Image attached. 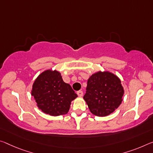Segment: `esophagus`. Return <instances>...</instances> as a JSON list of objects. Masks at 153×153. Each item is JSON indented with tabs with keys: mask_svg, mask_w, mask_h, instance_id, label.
I'll return each mask as SVG.
<instances>
[{
	"mask_svg": "<svg viewBox=\"0 0 153 153\" xmlns=\"http://www.w3.org/2000/svg\"><path fill=\"white\" fill-rule=\"evenodd\" d=\"M77 94L79 97H82V95H83V92H82V91H79L77 92Z\"/></svg>",
	"mask_w": 153,
	"mask_h": 153,
	"instance_id": "obj_1",
	"label": "esophagus"
}]
</instances>
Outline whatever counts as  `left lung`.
<instances>
[{
    "instance_id": "obj_1",
    "label": "left lung",
    "mask_w": 153,
    "mask_h": 153,
    "mask_svg": "<svg viewBox=\"0 0 153 153\" xmlns=\"http://www.w3.org/2000/svg\"><path fill=\"white\" fill-rule=\"evenodd\" d=\"M123 94L124 90L117 76L108 71H99L89 77L84 99L93 114L105 116L118 108Z\"/></svg>"
}]
</instances>
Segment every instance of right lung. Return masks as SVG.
<instances>
[{
  "label": "right lung",
  "mask_w": 153,
  "mask_h": 153,
  "mask_svg": "<svg viewBox=\"0 0 153 153\" xmlns=\"http://www.w3.org/2000/svg\"><path fill=\"white\" fill-rule=\"evenodd\" d=\"M31 94L38 108L50 116L65 114L77 95L59 71L47 70L40 74L33 86Z\"/></svg>",
  "instance_id": "add662e5"
}]
</instances>
